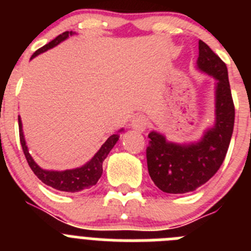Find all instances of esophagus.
<instances>
[{
	"label": "esophagus",
	"instance_id": "34e87169",
	"mask_svg": "<svg viewBox=\"0 0 251 251\" xmlns=\"http://www.w3.org/2000/svg\"><path fill=\"white\" fill-rule=\"evenodd\" d=\"M147 124L148 121L145 115H137V117H134V118L132 119L130 126H132L133 129H136L137 132H145L146 128H147Z\"/></svg>",
	"mask_w": 251,
	"mask_h": 251
}]
</instances>
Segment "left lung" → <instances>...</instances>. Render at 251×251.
I'll use <instances>...</instances> for the list:
<instances>
[{"mask_svg":"<svg viewBox=\"0 0 251 251\" xmlns=\"http://www.w3.org/2000/svg\"><path fill=\"white\" fill-rule=\"evenodd\" d=\"M197 68L216 79L214 127L206 130L201 141L190 145L167 142L157 132L148 134V172L154 185L167 194L191 192L207 182L223 165L232 136L235 106L227 68L201 40Z\"/></svg>","mask_w":251,"mask_h":251,"instance_id":"obj_1","label":"left lung"}]
</instances>
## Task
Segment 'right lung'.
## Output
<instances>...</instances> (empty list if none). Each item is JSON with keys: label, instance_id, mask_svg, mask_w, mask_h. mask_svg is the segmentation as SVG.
<instances>
[{"label": "right lung", "instance_id": "obj_1", "mask_svg": "<svg viewBox=\"0 0 251 251\" xmlns=\"http://www.w3.org/2000/svg\"><path fill=\"white\" fill-rule=\"evenodd\" d=\"M73 31H65L57 37H55L52 41L46 44L45 46L40 48L34 52V55L31 56V59L37 56L41 52H45L49 49H52L54 46L59 45L61 41L66 40L69 35H73ZM19 130H20V142H21L22 151L25 154L27 163L30 168L34 171V174L36 175L37 178L41 179L45 185L50 186V187L59 190V191H65V192H79L85 188H90L94 185H97L98 179L100 178L101 174H103V162L106 158V156L109 154L112 148L117 143L119 139V133L113 134L109 138L106 139L105 143L100 147V150L95 153V156L90 159L89 162H86L85 165L81 167L74 168V170H66V171H48L40 167L34 158L31 157L28 153L27 146H26L25 138H24V132H22V123L21 118L19 117ZM123 130V129H122Z\"/></svg>", "mask_w": 251, "mask_h": 251}]
</instances>
